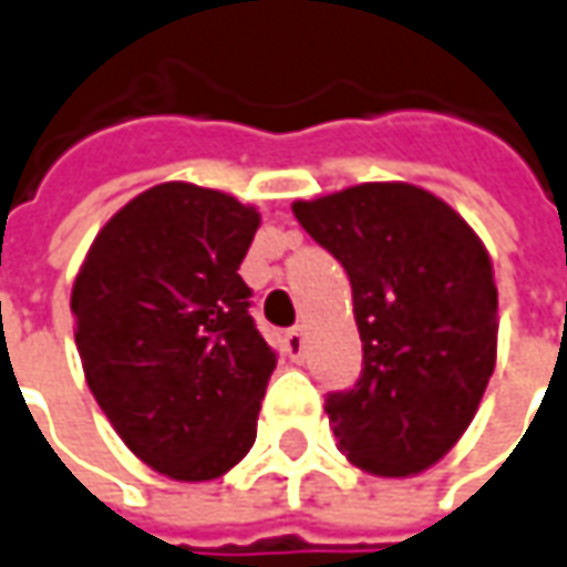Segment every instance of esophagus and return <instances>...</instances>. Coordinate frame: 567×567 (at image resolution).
I'll return each instance as SVG.
<instances>
[{"label": "esophagus", "instance_id": "1", "mask_svg": "<svg viewBox=\"0 0 567 567\" xmlns=\"http://www.w3.org/2000/svg\"><path fill=\"white\" fill-rule=\"evenodd\" d=\"M285 350H288V357H291L295 363L303 357V329H300V326L285 332Z\"/></svg>", "mask_w": 567, "mask_h": 567}]
</instances>
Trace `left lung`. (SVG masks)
<instances>
[{"label": "left lung", "instance_id": "obj_1", "mask_svg": "<svg viewBox=\"0 0 567 567\" xmlns=\"http://www.w3.org/2000/svg\"><path fill=\"white\" fill-rule=\"evenodd\" d=\"M348 269L363 372L326 400L341 453L379 477L444 460L496 365V285L472 226L410 183H363L291 204Z\"/></svg>", "mask_w": 567, "mask_h": 567}]
</instances>
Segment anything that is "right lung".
Here are the masks:
<instances>
[{"label":"right lung","mask_w":567,"mask_h":567,"mask_svg":"<svg viewBox=\"0 0 567 567\" xmlns=\"http://www.w3.org/2000/svg\"><path fill=\"white\" fill-rule=\"evenodd\" d=\"M260 214L161 183L95 235L71 291L86 384L123 444L173 481L226 475L257 437L276 350L238 267Z\"/></svg>","instance_id":"obj_1"}]
</instances>
